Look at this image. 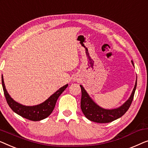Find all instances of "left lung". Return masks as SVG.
<instances>
[{
  "mask_svg": "<svg viewBox=\"0 0 148 148\" xmlns=\"http://www.w3.org/2000/svg\"><path fill=\"white\" fill-rule=\"evenodd\" d=\"M133 66H134V62L132 61ZM82 91L80 107L82 113L84 116L91 121H94L99 123H106L113 121L122 116L127 111L130 107L131 104L134 99L135 91L137 86V78L134 88L131 94L130 97L121 106L115 109H107L98 105L91 97L89 96L84 87L80 85Z\"/></svg>",
  "mask_w": 148,
  "mask_h": 148,
  "instance_id": "1",
  "label": "left lung"
}]
</instances>
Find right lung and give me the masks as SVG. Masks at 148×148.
Listing matches in <instances>:
<instances>
[{
	"mask_svg": "<svg viewBox=\"0 0 148 148\" xmlns=\"http://www.w3.org/2000/svg\"><path fill=\"white\" fill-rule=\"evenodd\" d=\"M2 85H3L4 94H5L8 105L12 111L15 113L18 114V115L21 116L22 117L33 121L44 119L52 113L58 97L68 86L67 84L59 88V90L51 95L46 101L43 102L42 103L34 106H26L17 103L12 99L5 88L3 75H2Z\"/></svg>",
	"mask_w": 148,
	"mask_h": 148,
	"instance_id": "obj_1",
	"label": "right lung"
}]
</instances>
